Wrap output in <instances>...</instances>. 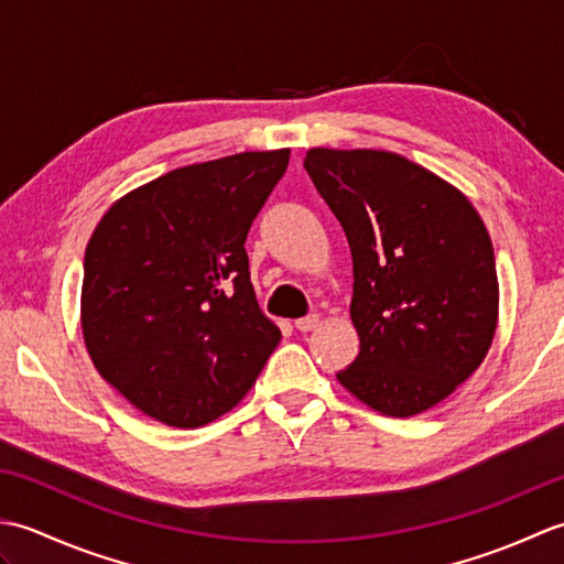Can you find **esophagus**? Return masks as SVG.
<instances>
[{
    "mask_svg": "<svg viewBox=\"0 0 564 564\" xmlns=\"http://www.w3.org/2000/svg\"><path fill=\"white\" fill-rule=\"evenodd\" d=\"M317 325H319V315H307V317L295 319V329L301 332H313Z\"/></svg>",
    "mask_w": 564,
    "mask_h": 564,
    "instance_id": "esophagus-1",
    "label": "esophagus"
}]
</instances>
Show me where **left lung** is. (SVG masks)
<instances>
[{
    "label": "left lung",
    "mask_w": 564,
    "mask_h": 564,
    "mask_svg": "<svg viewBox=\"0 0 564 564\" xmlns=\"http://www.w3.org/2000/svg\"><path fill=\"white\" fill-rule=\"evenodd\" d=\"M305 170L351 247L361 339L337 380L386 416L446 400L492 346L499 283L480 213L434 172L386 150L313 148Z\"/></svg>",
    "instance_id": "8db88e82"
}]
</instances>
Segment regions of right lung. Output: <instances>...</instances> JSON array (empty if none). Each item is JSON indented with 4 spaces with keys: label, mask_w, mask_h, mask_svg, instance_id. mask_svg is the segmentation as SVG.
<instances>
[{
    "label": "right lung",
    "mask_w": 564,
    "mask_h": 564,
    "mask_svg": "<svg viewBox=\"0 0 564 564\" xmlns=\"http://www.w3.org/2000/svg\"><path fill=\"white\" fill-rule=\"evenodd\" d=\"M291 150L178 166L104 213L84 254L82 334L99 376L166 426L230 412L281 341L245 251Z\"/></svg>",
    "instance_id": "1"
}]
</instances>
